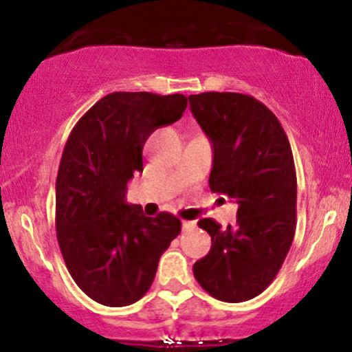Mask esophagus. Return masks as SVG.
<instances>
[{"mask_svg": "<svg viewBox=\"0 0 352 352\" xmlns=\"http://www.w3.org/2000/svg\"><path fill=\"white\" fill-rule=\"evenodd\" d=\"M192 228H195V221H182L184 231H187V229H192Z\"/></svg>", "mask_w": 352, "mask_h": 352, "instance_id": "obj_1", "label": "esophagus"}]
</instances>
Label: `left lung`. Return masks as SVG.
I'll return each instance as SVG.
<instances>
[{
    "label": "left lung",
    "instance_id": "left-lung-1",
    "mask_svg": "<svg viewBox=\"0 0 352 352\" xmlns=\"http://www.w3.org/2000/svg\"><path fill=\"white\" fill-rule=\"evenodd\" d=\"M214 150L209 187L238 204L234 226L201 219L210 251L195 261L199 285L223 302L254 298L282 268L297 226V175L282 124L263 102L239 92L188 96Z\"/></svg>",
    "mask_w": 352,
    "mask_h": 352
}]
</instances>
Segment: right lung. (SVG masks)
<instances>
[{
  "instance_id": "1",
  "label": "right lung",
  "mask_w": 352,
  "mask_h": 352,
  "mask_svg": "<svg viewBox=\"0 0 352 352\" xmlns=\"http://www.w3.org/2000/svg\"><path fill=\"white\" fill-rule=\"evenodd\" d=\"M184 94L111 92L77 121L55 182L57 241L70 276L92 300L131 305L150 290L158 261L179 236L168 212L146 217L126 204V184L143 172V146L180 120Z\"/></svg>"
}]
</instances>
